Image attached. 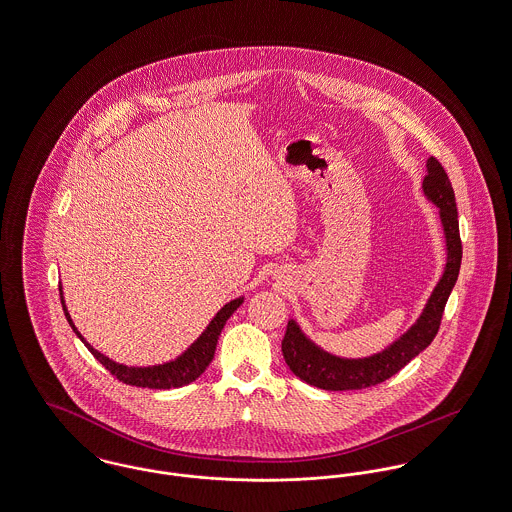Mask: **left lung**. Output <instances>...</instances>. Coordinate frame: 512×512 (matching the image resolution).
I'll return each mask as SVG.
<instances>
[{
  "label": "left lung",
  "mask_w": 512,
  "mask_h": 512,
  "mask_svg": "<svg viewBox=\"0 0 512 512\" xmlns=\"http://www.w3.org/2000/svg\"><path fill=\"white\" fill-rule=\"evenodd\" d=\"M421 191L439 211L447 263L437 286L421 309L420 317L385 350L365 358H342L323 350L301 331L296 319H290L282 340V354L290 371L303 383L325 391H360L375 387L414 360L435 338L460 271L462 241L451 181L439 160L433 156L427 160V176L421 181Z\"/></svg>",
  "instance_id": "8db88e82"
}]
</instances>
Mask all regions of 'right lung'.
I'll use <instances>...</instances> for the list:
<instances>
[{
	"mask_svg": "<svg viewBox=\"0 0 512 512\" xmlns=\"http://www.w3.org/2000/svg\"><path fill=\"white\" fill-rule=\"evenodd\" d=\"M60 298L61 307H63V313H65V319H67L69 327L79 336V340L89 348V352L96 360L100 361L112 375H116L121 383L141 387V389H156V391L185 387V385L193 383L195 379H199L205 373V369L209 367V363L214 358V350H216V342H218L220 332L224 329L226 321L232 317V313L243 303V296H240V298L230 300L226 305H222L218 309V313L212 317L211 323L205 327V331L201 332L174 360L154 363V365H125L120 361L110 360L108 356H104L102 352L92 348L91 344L85 340V336L75 327V323H73V319L67 311L61 284Z\"/></svg>",
	"mask_w": 512,
	"mask_h": 512,
	"instance_id": "1",
	"label": "right lung"
}]
</instances>
